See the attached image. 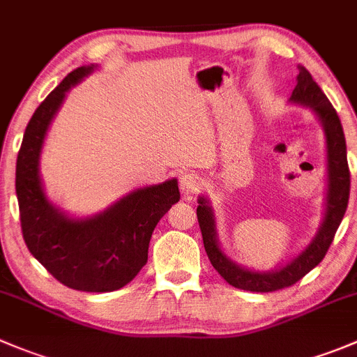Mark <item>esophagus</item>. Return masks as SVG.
I'll use <instances>...</instances> for the list:
<instances>
[{
  "label": "esophagus",
  "instance_id": "1",
  "mask_svg": "<svg viewBox=\"0 0 357 357\" xmlns=\"http://www.w3.org/2000/svg\"><path fill=\"white\" fill-rule=\"evenodd\" d=\"M204 181L197 172H185V174L179 178V188H181L183 195L185 197H193L200 192Z\"/></svg>",
  "mask_w": 357,
  "mask_h": 357
}]
</instances>
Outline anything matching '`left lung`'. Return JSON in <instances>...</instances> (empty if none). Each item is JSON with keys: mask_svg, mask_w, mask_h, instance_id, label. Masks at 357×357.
<instances>
[{"mask_svg": "<svg viewBox=\"0 0 357 357\" xmlns=\"http://www.w3.org/2000/svg\"><path fill=\"white\" fill-rule=\"evenodd\" d=\"M298 68L300 75L296 76V86L291 94V101L314 108V112L323 122L328 144V178H330L328 186L330 188H328L326 216H324L323 227H321L316 238L310 242L305 251H302L298 258L288 263L281 271L268 272V274L249 272L231 263L221 252L216 241V231H214L213 213H211V207L207 206L204 197H200V206L197 207V220H199L204 248H206L211 263L228 284L244 289V291L272 293L278 291V289L289 288L295 282H298L303 275L312 271L314 266L323 261L331 242H333L337 228L340 227L345 209H347L349 193H351V172H349L347 146H345V136L340 119L324 96V92L321 91V86L314 82L310 73L303 66H298Z\"/></svg>", "mask_w": 357, "mask_h": 357, "instance_id": "obj_1", "label": "left lung"}]
</instances>
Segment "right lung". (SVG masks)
Returning <instances> with one entry per match:
<instances>
[{
  "label": "right lung",
  "instance_id": "obj_1",
  "mask_svg": "<svg viewBox=\"0 0 357 357\" xmlns=\"http://www.w3.org/2000/svg\"><path fill=\"white\" fill-rule=\"evenodd\" d=\"M92 66L69 73L31 116L15 169L20 228L31 255L68 288L86 293L115 291L129 284L148 259L151 234L179 200L178 181L136 190L102 214L69 220L45 197L38 158L48 123L69 86Z\"/></svg>",
  "mask_w": 357,
  "mask_h": 357
}]
</instances>
